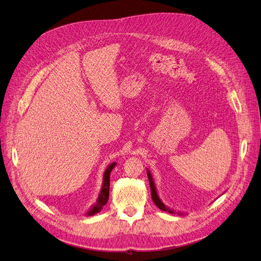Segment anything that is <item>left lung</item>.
<instances>
[{
	"mask_svg": "<svg viewBox=\"0 0 261 261\" xmlns=\"http://www.w3.org/2000/svg\"><path fill=\"white\" fill-rule=\"evenodd\" d=\"M147 175H148V178H149V184H150V189H151V198H152V200H153V202L155 203V206L159 208V209H161V210H163V211H168L169 213H177V215H179V216H184L185 213H181V212H176V211H174L173 209H171V208H169V207H167L165 206V204L162 202V200L160 199V197H159V195H158V192H156V187H155V184H154V180H153V178H152V175H151V172H150L148 169H147Z\"/></svg>",
	"mask_w": 261,
	"mask_h": 261,
	"instance_id": "8db88e82",
	"label": "left lung"
}]
</instances>
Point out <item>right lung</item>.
<instances>
[{"mask_svg":"<svg viewBox=\"0 0 261 261\" xmlns=\"http://www.w3.org/2000/svg\"><path fill=\"white\" fill-rule=\"evenodd\" d=\"M116 162H112L111 164L108 165V168L105 171L103 174V179H102V186H101V191L99 193L98 198L96 200V203L92 204L90 209L86 212L85 216H94L97 215L98 212H100L103 208L105 204L108 202L109 199V192H110V174H111L112 170L115 168Z\"/></svg>","mask_w":261,"mask_h":261,"instance_id":"1","label":"right lung"}]
</instances>
